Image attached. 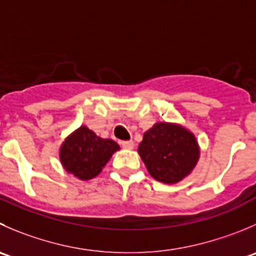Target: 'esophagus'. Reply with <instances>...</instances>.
<instances>
[{"label": "esophagus", "mask_w": 256, "mask_h": 256, "mask_svg": "<svg viewBox=\"0 0 256 256\" xmlns=\"http://www.w3.org/2000/svg\"><path fill=\"white\" fill-rule=\"evenodd\" d=\"M121 146H122L124 148L131 150V148H134V142L132 141H122V142H121Z\"/></svg>", "instance_id": "1"}]
</instances>
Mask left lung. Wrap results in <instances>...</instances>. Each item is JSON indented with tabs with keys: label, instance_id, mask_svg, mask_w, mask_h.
I'll list each match as a JSON object with an SVG mask.
<instances>
[{
	"label": "left lung",
	"instance_id": "8db88e82",
	"mask_svg": "<svg viewBox=\"0 0 256 256\" xmlns=\"http://www.w3.org/2000/svg\"><path fill=\"white\" fill-rule=\"evenodd\" d=\"M138 152L148 174L164 184H176L190 175L200 158L194 134L174 122H156L144 134Z\"/></svg>",
	"mask_w": 256,
	"mask_h": 256
}]
</instances>
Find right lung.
I'll use <instances>...</instances> for the list:
<instances>
[{
	"label": "right lung",
	"mask_w": 256,
	"mask_h": 256,
	"mask_svg": "<svg viewBox=\"0 0 256 256\" xmlns=\"http://www.w3.org/2000/svg\"><path fill=\"white\" fill-rule=\"evenodd\" d=\"M120 146L111 138H102L88 126L76 128L60 148V161L68 174L80 180H91L102 171Z\"/></svg>",
	"instance_id": "1"
}]
</instances>
